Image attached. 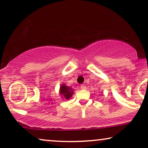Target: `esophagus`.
<instances>
[{
    "label": "esophagus",
    "mask_w": 148,
    "mask_h": 148,
    "mask_svg": "<svg viewBox=\"0 0 148 148\" xmlns=\"http://www.w3.org/2000/svg\"><path fill=\"white\" fill-rule=\"evenodd\" d=\"M80 88H81L82 90H86V86H84V85H81Z\"/></svg>",
    "instance_id": "34e87169"
}]
</instances>
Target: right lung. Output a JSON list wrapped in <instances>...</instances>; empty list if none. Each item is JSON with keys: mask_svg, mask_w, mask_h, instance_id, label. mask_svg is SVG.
<instances>
[{"mask_svg": "<svg viewBox=\"0 0 148 148\" xmlns=\"http://www.w3.org/2000/svg\"><path fill=\"white\" fill-rule=\"evenodd\" d=\"M60 93L62 95L65 99H69V98L72 97V94H73V91H72V88H70L69 87L66 86L64 84H63L60 86Z\"/></svg>", "mask_w": 148, "mask_h": 148, "instance_id": "1", "label": "right lung"}]
</instances>
